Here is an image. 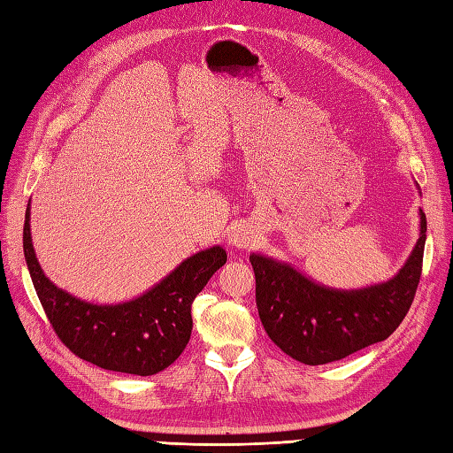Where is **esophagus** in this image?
<instances>
[{"label": "esophagus", "mask_w": 453, "mask_h": 453, "mask_svg": "<svg viewBox=\"0 0 453 453\" xmlns=\"http://www.w3.org/2000/svg\"><path fill=\"white\" fill-rule=\"evenodd\" d=\"M258 242V234L255 232V227L247 221H239L232 227V235H229V243L235 249H249L255 247V243Z\"/></svg>", "instance_id": "obj_1"}]
</instances>
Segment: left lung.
<instances>
[{"label":"left lung","mask_w":453,"mask_h":453,"mask_svg":"<svg viewBox=\"0 0 453 453\" xmlns=\"http://www.w3.org/2000/svg\"><path fill=\"white\" fill-rule=\"evenodd\" d=\"M407 263L388 282L339 290L317 284L290 263L253 253L257 310L271 341L307 365L342 360L386 341L415 300L426 243V216Z\"/></svg>","instance_id":"8db88e82"}]
</instances>
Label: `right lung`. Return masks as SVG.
Wrapping results in <instances>:
<instances>
[{
  "instance_id": "right-lung-1",
  "label": "right lung",
  "mask_w": 453,
  "mask_h": 453,
  "mask_svg": "<svg viewBox=\"0 0 453 453\" xmlns=\"http://www.w3.org/2000/svg\"><path fill=\"white\" fill-rule=\"evenodd\" d=\"M23 251L38 300L60 341L103 370L153 375L169 368L188 344L190 305L218 268L226 249L214 245L185 258L148 292L122 303H93L58 288L38 265L25 211Z\"/></svg>"
}]
</instances>
